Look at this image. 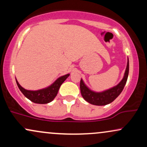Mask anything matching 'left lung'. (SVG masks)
<instances>
[{
  "instance_id": "obj_1",
  "label": "left lung",
  "mask_w": 147,
  "mask_h": 147,
  "mask_svg": "<svg viewBox=\"0 0 147 147\" xmlns=\"http://www.w3.org/2000/svg\"><path fill=\"white\" fill-rule=\"evenodd\" d=\"M129 71V61L128 58L127 65L124 77L121 82L117 85L114 87L111 88L108 90L102 91V92H96L92 90L90 88L86 85L83 79H81L80 82V90L83 98L87 102L96 106H105L113 102L117 97L120 95L124 89V86L127 81Z\"/></svg>"
}]
</instances>
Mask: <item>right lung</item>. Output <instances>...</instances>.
Listing matches in <instances>:
<instances>
[{"label":"right lung","mask_w":147,"mask_h":147,"mask_svg":"<svg viewBox=\"0 0 147 147\" xmlns=\"http://www.w3.org/2000/svg\"><path fill=\"white\" fill-rule=\"evenodd\" d=\"M69 76H70V74L61 76L49 86L37 90H26L20 85L16 79V82L18 88L21 91L22 93L25 95V97H26L27 98L34 103L44 104L51 102L55 98L58 93L59 90L60 86Z\"/></svg>","instance_id":"add662e5"}]
</instances>
